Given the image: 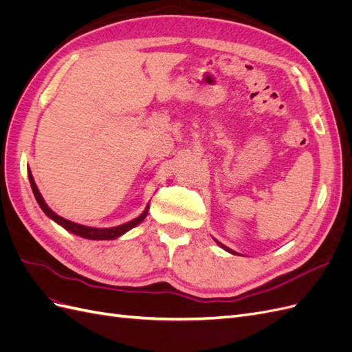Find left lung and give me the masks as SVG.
Wrapping results in <instances>:
<instances>
[{"instance_id": "1", "label": "left lung", "mask_w": 352, "mask_h": 352, "mask_svg": "<svg viewBox=\"0 0 352 352\" xmlns=\"http://www.w3.org/2000/svg\"><path fill=\"white\" fill-rule=\"evenodd\" d=\"M216 242H217V241H216ZM217 243H219V245H220V247H221V248H223V250H226V251H229V252H232V254H236V252H235V251H232V250H230V248H228V247H225V245H223V243H220V242H217Z\"/></svg>"}]
</instances>
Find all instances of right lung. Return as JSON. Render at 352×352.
<instances>
[{
    "mask_svg": "<svg viewBox=\"0 0 352 352\" xmlns=\"http://www.w3.org/2000/svg\"><path fill=\"white\" fill-rule=\"evenodd\" d=\"M29 182H30V186H32V190H34V195L38 201L39 207L42 208V211L45 212V214L54 220L56 223H58L60 226H63L65 229H67L69 232L74 233V235L78 236H82V238H87V239H114V238H119L122 236L123 233H126L127 230H131L132 228L138 226L140 223L146 217L148 214V207L145 208V211L142 212V214L140 217H136L131 221L124 223V225H120V226H116V228H109V229H98V228H88V226H82V225H78V223H73L70 220H66L63 219L60 216H57L54 211H52L47 204L44 198H42V195L39 194L38 190V186L35 185V180H34V176H32V173L29 172Z\"/></svg>",
    "mask_w": 352,
    "mask_h": 352,
    "instance_id": "right-lung-1",
    "label": "right lung"
}]
</instances>
